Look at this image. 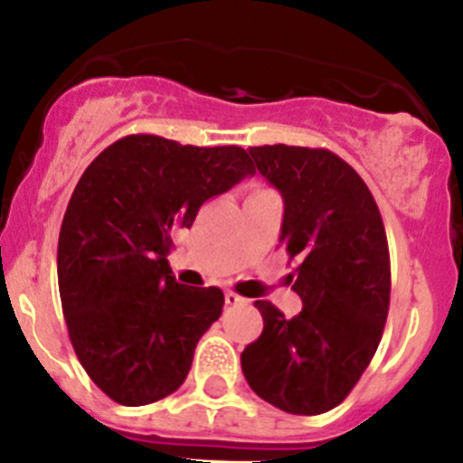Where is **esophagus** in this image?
I'll use <instances>...</instances> for the list:
<instances>
[{
	"label": "esophagus",
	"mask_w": 463,
	"mask_h": 463,
	"mask_svg": "<svg viewBox=\"0 0 463 463\" xmlns=\"http://www.w3.org/2000/svg\"><path fill=\"white\" fill-rule=\"evenodd\" d=\"M223 300H226L228 307H235V305H244L246 298L237 296L235 291H226V293H223Z\"/></svg>",
	"instance_id": "1"
}]
</instances>
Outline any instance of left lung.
Instances as JSON below:
<instances>
[{"mask_svg": "<svg viewBox=\"0 0 463 463\" xmlns=\"http://www.w3.org/2000/svg\"><path fill=\"white\" fill-rule=\"evenodd\" d=\"M249 152L284 199L279 244L300 261L293 291L302 311L284 318L270 302H255L264 329L241 352V372L266 403L322 414L343 403L381 343L390 309L385 228L365 181L329 149Z\"/></svg>", "mask_w": 463, "mask_h": 463, "instance_id": "8db88e82", "label": "left lung"}]
</instances>
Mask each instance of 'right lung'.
Returning a JSON list of instances; mask_svg holds the SVG:
<instances>
[{
    "label": "right lung",
    "mask_w": 463,
    "mask_h": 463,
    "mask_svg": "<svg viewBox=\"0 0 463 463\" xmlns=\"http://www.w3.org/2000/svg\"><path fill=\"white\" fill-rule=\"evenodd\" d=\"M250 175L253 161L237 145L132 134L80 176L60 228V300L78 361L111 401L147 405L185 381L223 293L176 282L172 237Z\"/></svg>",
    "instance_id": "right-lung-1"
}]
</instances>
